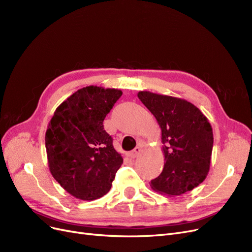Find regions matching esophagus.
<instances>
[{"label":"esophagus","mask_w":252,"mask_h":252,"mask_svg":"<svg viewBox=\"0 0 252 252\" xmlns=\"http://www.w3.org/2000/svg\"><path fill=\"white\" fill-rule=\"evenodd\" d=\"M140 153H141V147L140 146H136L134 148V151H132L131 153H128V157L131 158V159H135V158H137Z\"/></svg>","instance_id":"1"}]
</instances>
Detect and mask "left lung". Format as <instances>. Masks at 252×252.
I'll list each match as a JSON object with an SVG mask.
<instances>
[{"label":"left lung","mask_w":252,"mask_h":252,"mask_svg":"<svg viewBox=\"0 0 252 252\" xmlns=\"http://www.w3.org/2000/svg\"><path fill=\"white\" fill-rule=\"evenodd\" d=\"M137 95L156 117L164 144V168L150 183L152 189L179 196L196 188L211 166L214 137L209 119L184 98L151 91H139Z\"/></svg>","instance_id":"obj_1"}]
</instances>
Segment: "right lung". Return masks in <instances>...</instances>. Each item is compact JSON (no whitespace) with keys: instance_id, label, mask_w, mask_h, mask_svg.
<instances>
[{"instance_id":"right-lung-1","label":"right lung","mask_w":252,"mask_h":252,"mask_svg":"<svg viewBox=\"0 0 252 252\" xmlns=\"http://www.w3.org/2000/svg\"><path fill=\"white\" fill-rule=\"evenodd\" d=\"M123 91L87 86L56 109L45 132L53 178L73 197L94 200L106 195L124 162L104 129V119Z\"/></svg>"}]
</instances>
